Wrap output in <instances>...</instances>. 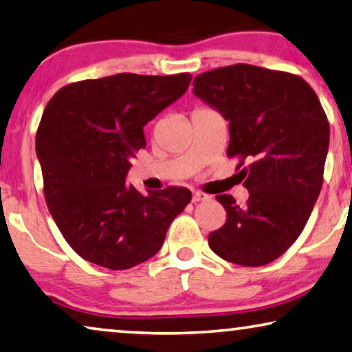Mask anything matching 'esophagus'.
Wrapping results in <instances>:
<instances>
[{
	"label": "esophagus",
	"mask_w": 352,
	"mask_h": 352,
	"mask_svg": "<svg viewBox=\"0 0 352 352\" xmlns=\"http://www.w3.org/2000/svg\"><path fill=\"white\" fill-rule=\"evenodd\" d=\"M202 201H208L207 194H204L201 191H192V202H202Z\"/></svg>",
	"instance_id": "esophagus-1"
}]
</instances>
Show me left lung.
Instances as JSON below:
<instances>
[{
  "label": "left lung",
  "instance_id": "8db88e82",
  "mask_svg": "<svg viewBox=\"0 0 352 352\" xmlns=\"http://www.w3.org/2000/svg\"><path fill=\"white\" fill-rule=\"evenodd\" d=\"M192 87L229 122L228 155L240 158L250 192L245 206L230 194L217 196L228 218L210 232V248L239 265L269 264L302 234L321 192L326 112L303 78L259 66L218 67L199 74Z\"/></svg>",
  "mask_w": 352,
  "mask_h": 352
}]
</instances>
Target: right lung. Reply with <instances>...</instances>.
Segmentation results:
<instances>
[{
    "label": "right lung",
    "instance_id": "obj_1",
    "mask_svg": "<svg viewBox=\"0 0 352 352\" xmlns=\"http://www.w3.org/2000/svg\"><path fill=\"white\" fill-rule=\"evenodd\" d=\"M191 74H115L63 87L42 113L36 153L44 196L63 237L83 259L126 270L155 256L191 201L182 186L142 194L126 185L145 148L144 126L183 96Z\"/></svg>",
    "mask_w": 352,
    "mask_h": 352
}]
</instances>
